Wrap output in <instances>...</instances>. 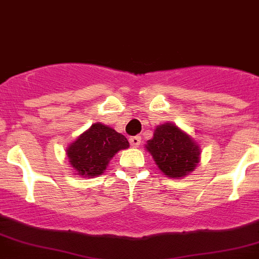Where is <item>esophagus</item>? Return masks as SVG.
Returning a JSON list of instances; mask_svg holds the SVG:
<instances>
[{
  "label": "esophagus",
  "mask_w": 259,
  "mask_h": 259,
  "mask_svg": "<svg viewBox=\"0 0 259 259\" xmlns=\"http://www.w3.org/2000/svg\"><path fill=\"white\" fill-rule=\"evenodd\" d=\"M141 142H142V141H141L140 136H133V137L130 138V143L132 147H138V146L141 145Z\"/></svg>",
  "instance_id": "1"
}]
</instances>
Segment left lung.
I'll return each mask as SVG.
<instances>
[{
    "label": "left lung",
    "mask_w": 259,
    "mask_h": 259,
    "mask_svg": "<svg viewBox=\"0 0 259 259\" xmlns=\"http://www.w3.org/2000/svg\"><path fill=\"white\" fill-rule=\"evenodd\" d=\"M154 163L166 177L183 178L193 172L201 161V147L191 135L172 122L156 127L145 146Z\"/></svg>",
    "instance_id": "left-lung-1"
}]
</instances>
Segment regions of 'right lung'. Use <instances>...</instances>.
Instances as JSON below:
<instances>
[{
	"mask_svg": "<svg viewBox=\"0 0 259 259\" xmlns=\"http://www.w3.org/2000/svg\"><path fill=\"white\" fill-rule=\"evenodd\" d=\"M128 147L123 135L96 122L68 145L66 156L74 175L93 178L105 172L117 152Z\"/></svg>",
	"mask_w": 259,
	"mask_h": 259,
	"instance_id": "add662e5",
	"label": "right lung"
}]
</instances>
